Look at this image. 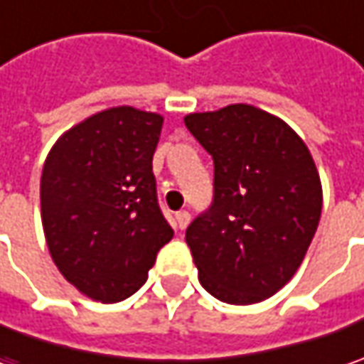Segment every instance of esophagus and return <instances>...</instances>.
Segmentation results:
<instances>
[{
  "instance_id": "1",
  "label": "esophagus",
  "mask_w": 364,
  "mask_h": 364,
  "mask_svg": "<svg viewBox=\"0 0 364 364\" xmlns=\"http://www.w3.org/2000/svg\"><path fill=\"white\" fill-rule=\"evenodd\" d=\"M174 223H176V227H178L180 231H184V229H186V227L190 225V213H188V210H180V213H176Z\"/></svg>"
}]
</instances>
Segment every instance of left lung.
Instances as JSON below:
<instances>
[{
  "label": "left lung",
  "mask_w": 364,
  "mask_h": 364,
  "mask_svg": "<svg viewBox=\"0 0 364 364\" xmlns=\"http://www.w3.org/2000/svg\"><path fill=\"white\" fill-rule=\"evenodd\" d=\"M215 160L213 206L186 229L203 287L227 304L272 298L298 272L322 215V182L286 121L247 103L188 113Z\"/></svg>",
  "instance_id": "8db88e82"
}]
</instances>
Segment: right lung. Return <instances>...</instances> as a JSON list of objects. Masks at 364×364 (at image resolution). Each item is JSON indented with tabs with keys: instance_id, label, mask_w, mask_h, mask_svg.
Returning <instances> with one entry per match:
<instances>
[{
	"instance_id": "1",
	"label": "right lung",
	"mask_w": 364,
	"mask_h": 364,
	"mask_svg": "<svg viewBox=\"0 0 364 364\" xmlns=\"http://www.w3.org/2000/svg\"><path fill=\"white\" fill-rule=\"evenodd\" d=\"M161 125L160 113L111 107L66 129L46 156L40 208L50 257L95 301L135 294L174 237L151 172Z\"/></svg>"
}]
</instances>
